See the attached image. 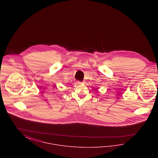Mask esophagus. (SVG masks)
<instances>
[{
	"label": "esophagus",
	"instance_id": "1",
	"mask_svg": "<svg viewBox=\"0 0 158 158\" xmlns=\"http://www.w3.org/2000/svg\"><path fill=\"white\" fill-rule=\"evenodd\" d=\"M78 83L81 85V84H83V83H84V82H78Z\"/></svg>",
	"mask_w": 158,
	"mask_h": 158
}]
</instances>
